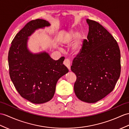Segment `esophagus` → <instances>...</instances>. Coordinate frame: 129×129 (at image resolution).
Listing matches in <instances>:
<instances>
[{"label": "esophagus", "mask_w": 129, "mask_h": 129, "mask_svg": "<svg viewBox=\"0 0 129 129\" xmlns=\"http://www.w3.org/2000/svg\"><path fill=\"white\" fill-rule=\"evenodd\" d=\"M63 64L66 66L69 70H71L70 66H71V61H70V59L68 58H66L64 59V61L63 62Z\"/></svg>", "instance_id": "34e87169"}]
</instances>
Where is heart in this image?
Masks as SVG:
<instances>
[{"label": "heart", "instance_id": "obj_1", "mask_svg": "<svg viewBox=\"0 0 129 129\" xmlns=\"http://www.w3.org/2000/svg\"><path fill=\"white\" fill-rule=\"evenodd\" d=\"M84 39V34L82 32H78L74 29H71L63 34L60 43L62 45H67L71 43L75 39L72 46V51L75 55H78L83 49Z\"/></svg>", "mask_w": 129, "mask_h": 129}]
</instances>
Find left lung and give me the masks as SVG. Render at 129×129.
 I'll return each instance as SVG.
<instances>
[{
    "label": "left lung",
    "instance_id": "left-lung-1",
    "mask_svg": "<svg viewBox=\"0 0 129 129\" xmlns=\"http://www.w3.org/2000/svg\"><path fill=\"white\" fill-rule=\"evenodd\" d=\"M87 40L75 57L71 70L77 76L75 95L87 103H95L114 89L120 74V52L118 43L102 25L86 20Z\"/></svg>",
    "mask_w": 129,
    "mask_h": 129
}]
</instances>
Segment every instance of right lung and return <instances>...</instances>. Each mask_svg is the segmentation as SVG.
<instances>
[{"label": "right lung", "instance_id": "right-lung-1", "mask_svg": "<svg viewBox=\"0 0 129 129\" xmlns=\"http://www.w3.org/2000/svg\"><path fill=\"white\" fill-rule=\"evenodd\" d=\"M51 24L44 20L30 21L18 32L9 51V74L20 95L35 104L50 101L58 79L69 70L62 57L54 60L45 51L33 53L28 48L29 37L39 29Z\"/></svg>", "mask_w": 129, "mask_h": 129}]
</instances>
